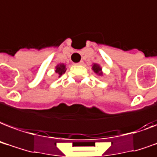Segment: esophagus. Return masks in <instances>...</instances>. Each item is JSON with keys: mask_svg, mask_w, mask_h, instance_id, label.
Listing matches in <instances>:
<instances>
[{"mask_svg": "<svg viewBox=\"0 0 157 157\" xmlns=\"http://www.w3.org/2000/svg\"><path fill=\"white\" fill-rule=\"evenodd\" d=\"M76 65H82V64H83V61H80V62H78V63H75Z\"/></svg>", "mask_w": 157, "mask_h": 157, "instance_id": "esophagus-1", "label": "esophagus"}]
</instances>
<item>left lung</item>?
<instances>
[{
	"label": "left lung",
	"instance_id": "obj_1",
	"mask_svg": "<svg viewBox=\"0 0 157 157\" xmlns=\"http://www.w3.org/2000/svg\"><path fill=\"white\" fill-rule=\"evenodd\" d=\"M93 70H94L96 74H98L99 75H102V69L100 68V66L98 64H96V63H94V65H93Z\"/></svg>",
	"mask_w": 157,
	"mask_h": 157
}]
</instances>
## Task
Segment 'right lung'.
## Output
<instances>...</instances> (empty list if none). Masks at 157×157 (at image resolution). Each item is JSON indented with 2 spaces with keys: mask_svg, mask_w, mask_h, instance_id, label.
<instances>
[{
  "mask_svg": "<svg viewBox=\"0 0 157 157\" xmlns=\"http://www.w3.org/2000/svg\"><path fill=\"white\" fill-rule=\"evenodd\" d=\"M66 71V69H65V65L63 64V63H61V64H59V65L56 67V70L55 72L57 73L59 76H61L63 73H65Z\"/></svg>",
  "mask_w": 157,
  "mask_h": 157,
  "instance_id": "1",
  "label": "right lung"
}]
</instances>
